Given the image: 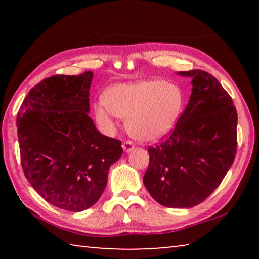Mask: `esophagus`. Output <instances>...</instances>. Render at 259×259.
Segmentation results:
<instances>
[{
  "label": "esophagus",
  "instance_id": "esophagus-1",
  "mask_svg": "<svg viewBox=\"0 0 259 259\" xmlns=\"http://www.w3.org/2000/svg\"><path fill=\"white\" fill-rule=\"evenodd\" d=\"M122 147H123V150H124V152H131L135 148V144L131 142V140H125V142L122 144Z\"/></svg>",
  "mask_w": 259,
  "mask_h": 259
}]
</instances>
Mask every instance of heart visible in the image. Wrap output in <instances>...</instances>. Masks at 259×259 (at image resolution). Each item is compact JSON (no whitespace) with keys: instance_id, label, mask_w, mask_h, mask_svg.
Here are the masks:
<instances>
[{"instance_id":"1","label":"heart","mask_w":259,"mask_h":259,"mask_svg":"<svg viewBox=\"0 0 259 259\" xmlns=\"http://www.w3.org/2000/svg\"><path fill=\"white\" fill-rule=\"evenodd\" d=\"M183 104L184 96L179 87L163 80L138 81L108 89L104 103L95 106V116L108 130L114 128V115L122 117L134 138L154 142L174 129Z\"/></svg>"}]
</instances>
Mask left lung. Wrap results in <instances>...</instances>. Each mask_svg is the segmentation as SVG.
I'll return each instance as SVG.
<instances>
[{
  "instance_id": "left-lung-1",
  "label": "left lung",
  "mask_w": 259,
  "mask_h": 259,
  "mask_svg": "<svg viewBox=\"0 0 259 259\" xmlns=\"http://www.w3.org/2000/svg\"><path fill=\"white\" fill-rule=\"evenodd\" d=\"M192 77V94L170 135L148 146L144 185L156 202L192 208L208 198L233 164L238 113L231 96L202 69L179 72Z\"/></svg>"
}]
</instances>
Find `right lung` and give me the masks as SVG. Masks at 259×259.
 I'll return each mask as SVG.
<instances>
[{
	"mask_svg": "<svg viewBox=\"0 0 259 259\" xmlns=\"http://www.w3.org/2000/svg\"><path fill=\"white\" fill-rule=\"evenodd\" d=\"M94 73L54 75L29 90L17 115L20 161L47 202L68 211L93 207L107 185L122 142L96 129L89 116Z\"/></svg>",
	"mask_w": 259,
	"mask_h": 259,
	"instance_id": "1",
	"label": "right lung"
}]
</instances>
